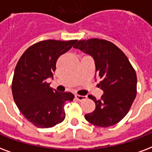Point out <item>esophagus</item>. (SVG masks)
<instances>
[{"label":"esophagus","instance_id":"esophagus-1","mask_svg":"<svg viewBox=\"0 0 152 152\" xmlns=\"http://www.w3.org/2000/svg\"><path fill=\"white\" fill-rule=\"evenodd\" d=\"M75 97L78 101H83V100H85L87 99V96H80V95H76Z\"/></svg>","mask_w":152,"mask_h":152}]
</instances>
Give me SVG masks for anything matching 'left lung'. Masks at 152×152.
<instances>
[{"label":"left lung","instance_id":"left-lung-1","mask_svg":"<svg viewBox=\"0 0 152 152\" xmlns=\"http://www.w3.org/2000/svg\"><path fill=\"white\" fill-rule=\"evenodd\" d=\"M94 59L96 72L104 91L100 99L88 97L96 109L84 115L87 121L98 127L117 124L127 114L136 96L137 77L135 69L124 53L113 43L101 39L79 40L74 46Z\"/></svg>","mask_w":152,"mask_h":152}]
</instances>
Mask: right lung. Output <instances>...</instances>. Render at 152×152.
<instances>
[{"mask_svg":"<svg viewBox=\"0 0 152 152\" xmlns=\"http://www.w3.org/2000/svg\"><path fill=\"white\" fill-rule=\"evenodd\" d=\"M76 41H40L30 46L17 62L12 83L13 99L23 115L36 127H54L65 118L64 104L72 101L74 95L53 90L46 80L53 76L58 58Z\"/></svg>","mask_w":152,"mask_h":152,"instance_id":"obj_1","label":"right lung"}]
</instances>
